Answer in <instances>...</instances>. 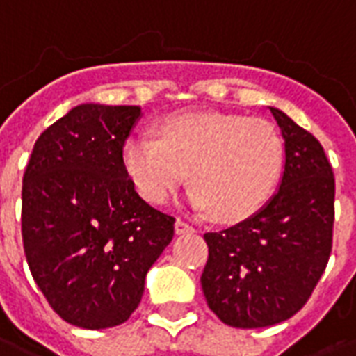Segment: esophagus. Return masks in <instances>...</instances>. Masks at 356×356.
Returning <instances> with one entry per match:
<instances>
[{"label":"esophagus","instance_id":"esophagus-1","mask_svg":"<svg viewBox=\"0 0 356 356\" xmlns=\"http://www.w3.org/2000/svg\"><path fill=\"white\" fill-rule=\"evenodd\" d=\"M192 232H194V227L190 226L188 222L181 220V218H177V220H175V233H177V235H183V233H192Z\"/></svg>","mask_w":356,"mask_h":356}]
</instances>
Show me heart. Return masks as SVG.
<instances>
[{"mask_svg": "<svg viewBox=\"0 0 356 356\" xmlns=\"http://www.w3.org/2000/svg\"><path fill=\"white\" fill-rule=\"evenodd\" d=\"M123 166L136 190L162 203L188 179V202L218 220H243L273 194L284 143L273 124L233 113L170 115L159 134L138 129L124 140Z\"/></svg>", "mask_w": 356, "mask_h": 356, "instance_id": "b5f03b06", "label": "heart"}]
</instances>
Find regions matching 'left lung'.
I'll return each mask as SVG.
<instances>
[{"label": "left lung", "mask_w": 356, "mask_h": 356, "mask_svg": "<svg viewBox=\"0 0 356 356\" xmlns=\"http://www.w3.org/2000/svg\"><path fill=\"white\" fill-rule=\"evenodd\" d=\"M284 140L280 186L257 213L205 233L202 287L229 327L261 329L295 316L321 278L332 248L334 175L321 143L268 106Z\"/></svg>", "instance_id": "1"}]
</instances>
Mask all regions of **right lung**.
Wrapping results in <instances>:
<instances>
[{
	"instance_id": "right-lung-1",
	"label": "right lung",
	"mask_w": 356,
	"mask_h": 356,
	"mask_svg": "<svg viewBox=\"0 0 356 356\" xmlns=\"http://www.w3.org/2000/svg\"><path fill=\"white\" fill-rule=\"evenodd\" d=\"M140 106L80 104L39 136L22 186V237L37 286L61 319L121 325L173 238V216L145 203L123 166Z\"/></svg>"
}]
</instances>
